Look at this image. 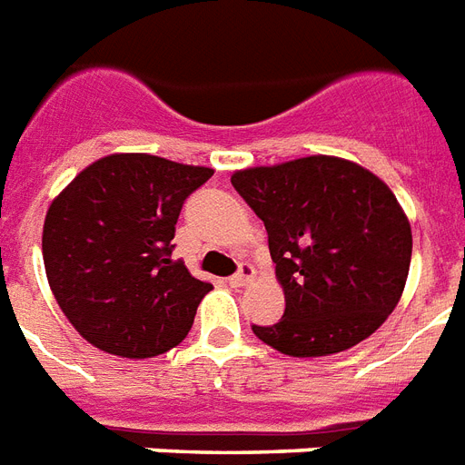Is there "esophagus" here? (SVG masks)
Here are the masks:
<instances>
[{"mask_svg":"<svg viewBox=\"0 0 465 465\" xmlns=\"http://www.w3.org/2000/svg\"><path fill=\"white\" fill-rule=\"evenodd\" d=\"M253 266L251 263H242V268H239V273H233L232 278H229V283L233 285V288H242V285H246L253 278Z\"/></svg>","mask_w":465,"mask_h":465,"instance_id":"34e87169","label":"esophagus"}]
</instances>
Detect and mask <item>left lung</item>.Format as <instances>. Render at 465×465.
Listing matches in <instances>:
<instances>
[{
    "label": "left lung",
    "mask_w": 465,
    "mask_h": 465,
    "mask_svg": "<svg viewBox=\"0 0 465 465\" xmlns=\"http://www.w3.org/2000/svg\"><path fill=\"white\" fill-rule=\"evenodd\" d=\"M268 232L285 295L253 335L291 357H325L370 338L404 293L411 226L384 182L357 163L311 154L232 174Z\"/></svg>",
    "instance_id": "left-lung-1"
}]
</instances>
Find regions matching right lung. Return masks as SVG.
Listing matches in <instances>:
<instances>
[{
    "label": "right lung",
    "mask_w": 465,
    "mask_h": 465,
    "mask_svg": "<svg viewBox=\"0 0 465 465\" xmlns=\"http://www.w3.org/2000/svg\"><path fill=\"white\" fill-rule=\"evenodd\" d=\"M214 170L115 153L75 174L46 212L41 251L51 293L78 335L145 360L180 345L212 283L172 259L184 199Z\"/></svg>",
    "instance_id": "add662e5"
}]
</instances>
